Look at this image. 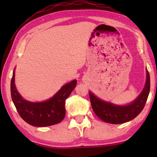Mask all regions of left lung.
I'll return each instance as SVG.
<instances>
[{
    "label": "left lung",
    "instance_id": "left-lung-1",
    "mask_svg": "<svg viewBox=\"0 0 157 157\" xmlns=\"http://www.w3.org/2000/svg\"><path fill=\"white\" fill-rule=\"evenodd\" d=\"M150 91V76L147 69V81L142 92L132 104L117 106L104 101L89 91L90 101L93 111L98 118L105 122L113 124H123L136 117L144 108Z\"/></svg>",
    "mask_w": 157,
    "mask_h": 157
}]
</instances>
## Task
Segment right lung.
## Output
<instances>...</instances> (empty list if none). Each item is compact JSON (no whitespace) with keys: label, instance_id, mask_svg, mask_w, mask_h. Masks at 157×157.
<instances>
[{"label":"right lung","instance_id":"1","mask_svg":"<svg viewBox=\"0 0 157 157\" xmlns=\"http://www.w3.org/2000/svg\"><path fill=\"white\" fill-rule=\"evenodd\" d=\"M15 72L10 82V93L20 117L30 125L38 127L59 124L66 115V100L76 86V81L64 85L54 96L44 102H30L21 97L15 86Z\"/></svg>","mask_w":157,"mask_h":157}]
</instances>
